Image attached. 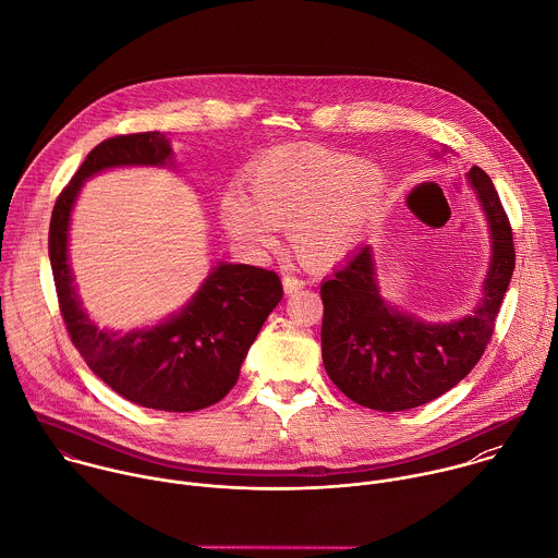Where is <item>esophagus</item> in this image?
I'll return each mask as SVG.
<instances>
[{"label":"esophagus","instance_id":"obj_1","mask_svg":"<svg viewBox=\"0 0 558 558\" xmlns=\"http://www.w3.org/2000/svg\"><path fill=\"white\" fill-rule=\"evenodd\" d=\"M282 284H284V291H287V293H298L300 289H304V284H306V282H304L302 278L293 276V274H284Z\"/></svg>","mask_w":558,"mask_h":558}]
</instances>
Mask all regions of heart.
I'll use <instances>...</instances> for the list:
<instances>
[{"instance_id": "b5f03b06", "label": "heart", "mask_w": 558, "mask_h": 558, "mask_svg": "<svg viewBox=\"0 0 558 558\" xmlns=\"http://www.w3.org/2000/svg\"><path fill=\"white\" fill-rule=\"evenodd\" d=\"M389 193L380 165L324 145H287L247 173V195L226 191L219 219L252 247L274 243L271 226H289L293 252L308 265H330L363 239Z\"/></svg>"}]
</instances>
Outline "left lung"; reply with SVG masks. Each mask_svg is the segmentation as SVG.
I'll list each match as a JSON object with an SVG mask.
<instances>
[{
    "instance_id": "obj_1",
    "label": "left lung",
    "mask_w": 558,
    "mask_h": 558,
    "mask_svg": "<svg viewBox=\"0 0 558 558\" xmlns=\"http://www.w3.org/2000/svg\"><path fill=\"white\" fill-rule=\"evenodd\" d=\"M492 234V263L481 304L448 324L422 322L387 304L369 245L322 284V359L330 380L356 404L396 413L433 402L459 385L492 341L515 269L509 217L492 178L468 173Z\"/></svg>"
}]
</instances>
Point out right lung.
<instances>
[{"label":"right lung","instance_id":"right-lung-1","mask_svg":"<svg viewBox=\"0 0 558 558\" xmlns=\"http://www.w3.org/2000/svg\"><path fill=\"white\" fill-rule=\"evenodd\" d=\"M134 165H171L169 138L138 132L101 141L58 195L49 223L58 304L73 345L112 391L145 409L191 413L217 404L236 385L250 345L282 300V282L263 267L219 263L191 302L162 324L128 335L97 328L80 306L69 267L71 210L86 178Z\"/></svg>","mask_w":558,"mask_h":558}]
</instances>
